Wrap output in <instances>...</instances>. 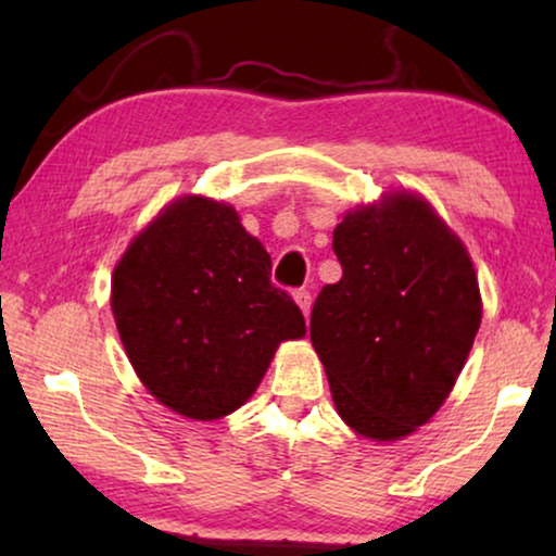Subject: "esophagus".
I'll use <instances>...</instances> for the list:
<instances>
[{
  "label": "esophagus",
  "mask_w": 556,
  "mask_h": 556,
  "mask_svg": "<svg viewBox=\"0 0 556 556\" xmlns=\"http://www.w3.org/2000/svg\"><path fill=\"white\" fill-rule=\"evenodd\" d=\"M293 299H295V303H299V308L303 311V316L308 318V314H311V303H314V299H311V293L306 291V288H301V291L293 293Z\"/></svg>",
  "instance_id": "esophagus-1"
}]
</instances>
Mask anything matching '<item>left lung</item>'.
<instances>
[{
  "label": "left lung",
  "instance_id": "obj_1",
  "mask_svg": "<svg viewBox=\"0 0 556 556\" xmlns=\"http://www.w3.org/2000/svg\"><path fill=\"white\" fill-rule=\"evenodd\" d=\"M339 283L311 311V341L349 428L400 440L438 413L481 326L470 255L413 192L346 212L333 230Z\"/></svg>",
  "mask_w": 556,
  "mask_h": 556
}]
</instances>
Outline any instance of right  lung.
<instances>
[{"instance_id":"1","label":"right lung","mask_w":556,"mask_h":556,"mask_svg":"<svg viewBox=\"0 0 556 556\" xmlns=\"http://www.w3.org/2000/svg\"><path fill=\"white\" fill-rule=\"evenodd\" d=\"M128 362L154 397L189 420L245 405L280 341L306 337L270 255L235 207L179 197L131 240L111 280Z\"/></svg>"}]
</instances>
